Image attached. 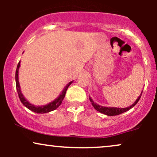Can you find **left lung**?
<instances>
[{
	"mask_svg": "<svg viewBox=\"0 0 157 157\" xmlns=\"http://www.w3.org/2000/svg\"><path fill=\"white\" fill-rule=\"evenodd\" d=\"M142 93H141V94H140V96L137 98V100H136V101H135V102H134V104H133L132 105H131L130 107L124 108V109H122V108H121V109H120V108L103 107V106L99 105H97V104L95 103V102H94L93 100H91V97H89V100H90V101H91V104H92V105L94 106V109H96L97 111H98L99 112L104 113V114L108 115V116H115V115H119V114H120V113L125 112V111H128L129 109H131V108L134 107V106L136 105V103H137L139 100H140V97H141Z\"/></svg>",
	"mask_w": 157,
	"mask_h": 157,
	"instance_id": "obj_1",
	"label": "left lung"
}]
</instances>
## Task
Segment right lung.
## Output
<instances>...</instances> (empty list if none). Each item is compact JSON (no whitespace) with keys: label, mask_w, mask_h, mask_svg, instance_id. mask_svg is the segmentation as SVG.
Returning <instances> with one entry per match:
<instances>
[{"label":"right lung","mask_w":157,"mask_h":157,"mask_svg":"<svg viewBox=\"0 0 157 157\" xmlns=\"http://www.w3.org/2000/svg\"><path fill=\"white\" fill-rule=\"evenodd\" d=\"M19 67H20V62L18 63V64H17V69H16V72H15L16 89H17V94H18V97H19L20 100H21V102H22L23 105L26 106L27 109H29V110H31V111H34V112L37 113H45L50 112V111H54V110L57 109V108H58L59 106L61 105L63 100L64 97H65V95H66V91H67L68 86L71 84V82H70L69 83L67 84V86L65 87V89H63V92L61 93V94L58 97H57L56 100H54L53 102H50L49 104H48V105H46L35 106V105H32V104H31V103H29V102L27 101L26 99L24 98V97H23L22 93H21V88H20V85H19V81H18Z\"/></svg>","instance_id":"obj_1"}]
</instances>
